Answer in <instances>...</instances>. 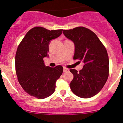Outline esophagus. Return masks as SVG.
<instances>
[{"label":"esophagus","mask_w":123,"mask_h":123,"mask_svg":"<svg viewBox=\"0 0 123 123\" xmlns=\"http://www.w3.org/2000/svg\"><path fill=\"white\" fill-rule=\"evenodd\" d=\"M68 71H69L68 69L66 68H63V72H68Z\"/></svg>","instance_id":"obj_1"}]
</instances>
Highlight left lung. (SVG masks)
Here are the masks:
<instances>
[{"instance_id": "8db88e82", "label": "left lung", "mask_w": 123, "mask_h": 123, "mask_svg": "<svg viewBox=\"0 0 123 123\" xmlns=\"http://www.w3.org/2000/svg\"><path fill=\"white\" fill-rule=\"evenodd\" d=\"M63 33L74 43L73 59L84 63L79 72L70 70L73 74L70 89L80 98H91L102 90L108 80L109 63L107 51L97 35L87 28L80 26L63 30Z\"/></svg>"}]
</instances>
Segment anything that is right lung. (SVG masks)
I'll return each mask as SVG.
<instances>
[{"label": "right lung", "mask_w": 123, "mask_h": 123, "mask_svg": "<svg viewBox=\"0 0 123 123\" xmlns=\"http://www.w3.org/2000/svg\"><path fill=\"white\" fill-rule=\"evenodd\" d=\"M62 33V29L50 31L37 26L28 31L18 46L15 59L16 74L21 87L31 96L44 99L54 92L63 67L46 66L43 58L49 57L51 40Z\"/></svg>", "instance_id": "obj_1"}]
</instances>
